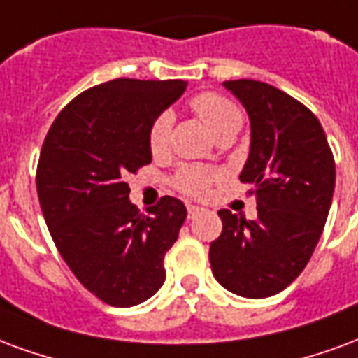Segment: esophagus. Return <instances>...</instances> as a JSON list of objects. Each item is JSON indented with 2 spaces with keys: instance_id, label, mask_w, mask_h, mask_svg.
I'll list each match as a JSON object with an SVG mask.
<instances>
[{
  "instance_id": "obj_1",
  "label": "esophagus",
  "mask_w": 358,
  "mask_h": 358,
  "mask_svg": "<svg viewBox=\"0 0 358 358\" xmlns=\"http://www.w3.org/2000/svg\"><path fill=\"white\" fill-rule=\"evenodd\" d=\"M187 211H189V217H196V215H200L202 211H204V208H200V206H194V204H189L187 206Z\"/></svg>"
}]
</instances>
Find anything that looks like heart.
<instances>
[{
	"label": "heart",
	"instance_id": "1",
	"mask_svg": "<svg viewBox=\"0 0 358 358\" xmlns=\"http://www.w3.org/2000/svg\"><path fill=\"white\" fill-rule=\"evenodd\" d=\"M192 110L196 112L211 133L219 137L221 133L238 131L242 125V112L236 104L219 95V93H200L190 101ZM173 116L171 112H160L148 127V148L152 154L166 152L169 145V131H171ZM213 173L211 169L200 166H182L176 176V187L185 194L200 196L210 187Z\"/></svg>",
	"mask_w": 358,
	"mask_h": 358
}]
</instances>
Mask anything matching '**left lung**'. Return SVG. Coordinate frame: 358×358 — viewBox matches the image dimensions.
<instances>
[{"mask_svg": "<svg viewBox=\"0 0 358 358\" xmlns=\"http://www.w3.org/2000/svg\"><path fill=\"white\" fill-rule=\"evenodd\" d=\"M244 104L252 143L240 181L254 185L257 217L219 211L223 231L210 244L217 282L262 299L296 280L324 229L336 164L322 125L305 104L255 80L223 82Z\"/></svg>", "mask_w": 358, "mask_h": 358, "instance_id": "8db88e82", "label": "left lung"}]
</instances>
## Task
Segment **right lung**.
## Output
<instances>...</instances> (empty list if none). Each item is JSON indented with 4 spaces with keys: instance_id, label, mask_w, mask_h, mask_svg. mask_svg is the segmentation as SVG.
<instances>
[{
    "instance_id": "obj_1",
    "label": "right lung",
    "mask_w": 358,
    "mask_h": 358,
    "mask_svg": "<svg viewBox=\"0 0 358 358\" xmlns=\"http://www.w3.org/2000/svg\"><path fill=\"white\" fill-rule=\"evenodd\" d=\"M185 87L133 78L95 85L59 112L41 147L36 187L51 238L83 288L112 307L162 288L164 257L187 219L173 196L141 213L125 182L150 164L148 127Z\"/></svg>"
}]
</instances>
